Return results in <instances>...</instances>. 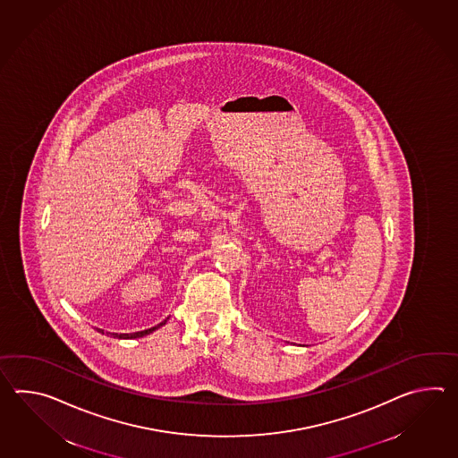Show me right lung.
<instances>
[{
	"instance_id": "1",
	"label": "right lung",
	"mask_w": 458,
	"mask_h": 458,
	"mask_svg": "<svg viewBox=\"0 0 458 458\" xmlns=\"http://www.w3.org/2000/svg\"><path fill=\"white\" fill-rule=\"evenodd\" d=\"M169 318V317H167ZM167 318L161 322V324H157L156 327H151V328H148V330H142V332H134V334H112L113 338H123V340H128V338H140V336L149 335V334H153L154 330H157V328H161V327L165 326V322H167ZM98 332L103 334L102 328H98ZM110 332H106V335H108Z\"/></svg>"
}]
</instances>
